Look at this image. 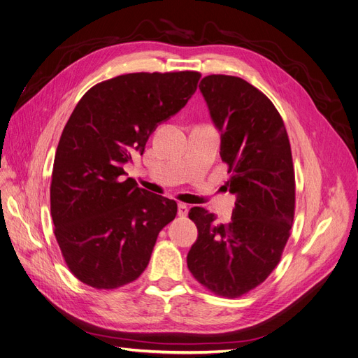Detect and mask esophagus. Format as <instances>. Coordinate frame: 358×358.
Returning a JSON list of instances; mask_svg holds the SVG:
<instances>
[{"label":"esophagus","instance_id":"34e87169","mask_svg":"<svg viewBox=\"0 0 358 358\" xmlns=\"http://www.w3.org/2000/svg\"><path fill=\"white\" fill-rule=\"evenodd\" d=\"M189 214V206L186 203H180L178 205V215L180 217H186Z\"/></svg>","mask_w":358,"mask_h":358}]
</instances>
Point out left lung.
<instances>
[{"label":"left lung","mask_w":358,"mask_h":358,"mask_svg":"<svg viewBox=\"0 0 358 358\" xmlns=\"http://www.w3.org/2000/svg\"><path fill=\"white\" fill-rule=\"evenodd\" d=\"M210 117L221 131V159L236 194L229 224L194 206L189 218L197 241L187 267L220 296L237 298L259 286L280 262L295 215L292 150L280 113L245 79L208 75L199 84Z\"/></svg>","instance_id":"1"}]
</instances>
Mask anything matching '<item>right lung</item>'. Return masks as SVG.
Here are the masks:
<instances>
[{
	"instance_id": "add662e5",
	"label": "right lung",
	"mask_w": 358,
	"mask_h": 358,
	"mask_svg": "<svg viewBox=\"0 0 358 358\" xmlns=\"http://www.w3.org/2000/svg\"><path fill=\"white\" fill-rule=\"evenodd\" d=\"M201 73L138 72L90 88L64 125L51 174L55 234L71 273L96 289H117L148 267L177 202L125 178L157 124L181 110Z\"/></svg>"
}]
</instances>
